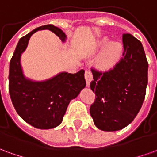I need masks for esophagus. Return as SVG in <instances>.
<instances>
[{
	"label": "esophagus",
	"mask_w": 157,
	"mask_h": 157,
	"mask_svg": "<svg viewBox=\"0 0 157 157\" xmlns=\"http://www.w3.org/2000/svg\"><path fill=\"white\" fill-rule=\"evenodd\" d=\"M85 79L86 82V86H90V82H92V74L90 71H86L85 72Z\"/></svg>",
	"instance_id": "34e87169"
}]
</instances>
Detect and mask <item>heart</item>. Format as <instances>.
Wrapping results in <instances>:
<instances>
[{
    "label": "heart",
    "mask_w": 157,
    "mask_h": 157,
    "mask_svg": "<svg viewBox=\"0 0 157 157\" xmlns=\"http://www.w3.org/2000/svg\"><path fill=\"white\" fill-rule=\"evenodd\" d=\"M109 39L107 37L102 38L97 42L95 48L96 49H102L108 44ZM122 44L118 42H110L108 46L106 47L104 51L102 52V55L98 59V64L100 67L102 69H109L113 67L118 62L121 55Z\"/></svg>",
    "instance_id": "heart-1"
}]
</instances>
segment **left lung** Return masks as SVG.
Wrapping results in <instances>:
<instances>
[{
  "label": "left lung",
  "instance_id": "8db88e82",
  "mask_svg": "<svg viewBox=\"0 0 157 157\" xmlns=\"http://www.w3.org/2000/svg\"><path fill=\"white\" fill-rule=\"evenodd\" d=\"M124 58L110 71L92 70L90 86L96 99L90 113L96 127L117 131L126 127L138 114L148 83V63L143 45L131 34L123 35Z\"/></svg>",
  "mask_w": 157,
  "mask_h": 157
}]
</instances>
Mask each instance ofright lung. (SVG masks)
<instances>
[{
    "instance_id": "obj_1",
    "label": "right lung",
    "mask_w": 157,
    "mask_h": 157,
    "mask_svg": "<svg viewBox=\"0 0 157 157\" xmlns=\"http://www.w3.org/2000/svg\"><path fill=\"white\" fill-rule=\"evenodd\" d=\"M49 30L62 43L67 37L54 25L37 28L20 39L10 61L9 93L18 115L37 128L49 129L61 124L69 103L85 88V71L75 74L61 71L44 81L27 77L22 70L21 56L29 44L31 36L39 30Z\"/></svg>"
}]
</instances>
